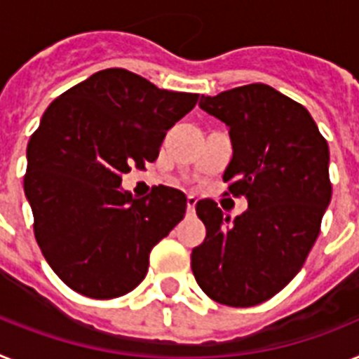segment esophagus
I'll list each match as a JSON object with an SVG mask.
<instances>
[{
	"instance_id": "obj_1",
	"label": "esophagus",
	"mask_w": 359,
	"mask_h": 359,
	"mask_svg": "<svg viewBox=\"0 0 359 359\" xmlns=\"http://www.w3.org/2000/svg\"><path fill=\"white\" fill-rule=\"evenodd\" d=\"M196 203L198 200L194 196L187 198V215H194V211H196Z\"/></svg>"
}]
</instances>
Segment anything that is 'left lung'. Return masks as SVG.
I'll use <instances>...</instances> for the list:
<instances>
[{
	"label": "left lung",
	"instance_id": "obj_1",
	"mask_svg": "<svg viewBox=\"0 0 359 359\" xmlns=\"http://www.w3.org/2000/svg\"><path fill=\"white\" fill-rule=\"evenodd\" d=\"M200 108L229 126L224 182L248 211L231 222L212 200L198 201L207 235L192 250V273L216 303L255 306L299 273L318 240L332 198L328 144L308 109L271 86L201 95Z\"/></svg>",
	"mask_w": 359,
	"mask_h": 359
}]
</instances>
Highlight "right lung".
I'll return each instance as SVG.
<instances>
[{
    "mask_svg": "<svg viewBox=\"0 0 359 359\" xmlns=\"http://www.w3.org/2000/svg\"><path fill=\"white\" fill-rule=\"evenodd\" d=\"M198 97L111 67L46 109L27 144L23 189L41 253L71 290L114 299L144 279L150 251L183 220L187 198L163 185L133 198L121 176L156 161Z\"/></svg>",
    "mask_w": 359,
    "mask_h": 359,
    "instance_id": "add662e5",
    "label": "right lung"
}]
</instances>
